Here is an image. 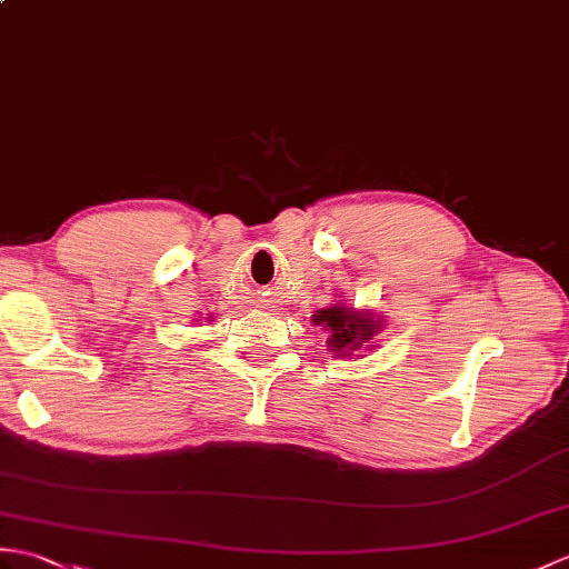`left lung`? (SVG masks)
<instances>
[{"mask_svg": "<svg viewBox=\"0 0 569 569\" xmlns=\"http://www.w3.org/2000/svg\"><path fill=\"white\" fill-rule=\"evenodd\" d=\"M312 325L322 327L327 337V347L335 356H353L366 341H371L376 335H380L382 322L380 317L376 320L373 312L356 310L349 302H332L329 308L317 310L312 315ZM376 345H368L363 349H371Z\"/></svg>", "mask_w": 569, "mask_h": 569, "instance_id": "obj_1", "label": "left lung"}]
</instances>
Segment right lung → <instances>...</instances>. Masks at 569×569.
Listing matches in <instances>:
<instances>
[{
	"instance_id": "right-lung-1",
	"label": "right lung",
	"mask_w": 569,
	"mask_h": 569,
	"mask_svg": "<svg viewBox=\"0 0 569 569\" xmlns=\"http://www.w3.org/2000/svg\"><path fill=\"white\" fill-rule=\"evenodd\" d=\"M206 320H208V322H213V320H216V317H213V315H208V317H206Z\"/></svg>"
}]
</instances>
